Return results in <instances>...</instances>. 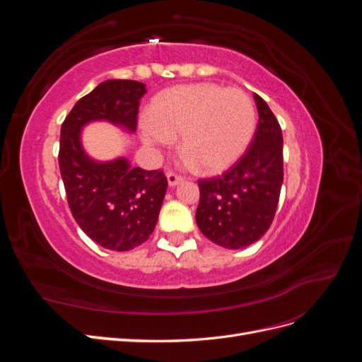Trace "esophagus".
Wrapping results in <instances>:
<instances>
[{
	"label": "esophagus",
	"instance_id": "34e87169",
	"mask_svg": "<svg viewBox=\"0 0 362 362\" xmlns=\"http://www.w3.org/2000/svg\"><path fill=\"white\" fill-rule=\"evenodd\" d=\"M166 177H168V182H169L170 187H175V185H178L180 182H182V178L180 177V175L173 173V172H168Z\"/></svg>",
	"mask_w": 362,
	"mask_h": 362
}]
</instances>
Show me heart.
<instances>
[{"instance_id": "b5f03b06", "label": "heart", "mask_w": 362, "mask_h": 362, "mask_svg": "<svg viewBox=\"0 0 362 362\" xmlns=\"http://www.w3.org/2000/svg\"><path fill=\"white\" fill-rule=\"evenodd\" d=\"M255 127V105L245 90L196 83L157 95L141 120L140 137L146 146L160 148L180 133L185 163H198L204 172L214 173L243 156Z\"/></svg>"}]
</instances>
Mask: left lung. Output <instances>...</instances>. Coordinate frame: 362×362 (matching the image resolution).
<instances>
[{"label":"left lung","mask_w":362,"mask_h":362,"mask_svg":"<svg viewBox=\"0 0 362 362\" xmlns=\"http://www.w3.org/2000/svg\"><path fill=\"white\" fill-rule=\"evenodd\" d=\"M254 98L259 120L249 149L221 177L199 180L196 223L226 249L246 247L266 234L284 180L279 122L259 95Z\"/></svg>","instance_id":"obj_1"}]
</instances>
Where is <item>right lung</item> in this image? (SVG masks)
Masks as SVG:
<instances>
[{"label":"right lung","mask_w":362,"mask_h":362,"mask_svg":"<svg viewBox=\"0 0 362 362\" xmlns=\"http://www.w3.org/2000/svg\"><path fill=\"white\" fill-rule=\"evenodd\" d=\"M144 83L107 80L83 96L62 124L59 166L72 216L93 242L124 252L149 238L168 190L163 170L131 168L125 157L96 161L81 146V129L107 120L134 133Z\"/></svg>","instance_id":"1"}]
</instances>
